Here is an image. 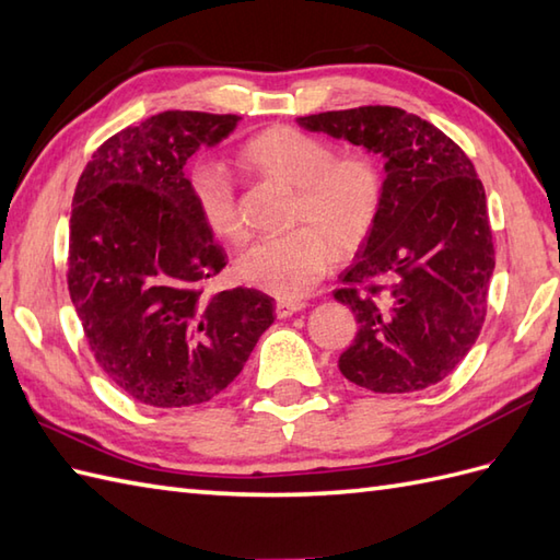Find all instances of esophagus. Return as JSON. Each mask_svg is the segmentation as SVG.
Masks as SVG:
<instances>
[{
	"label": "esophagus",
	"mask_w": 560,
	"mask_h": 560,
	"mask_svg": "<svg viewBox=\"0 0 560 560\" xmlns=\"http://www.w3.org/2000/svg\"><path fill=\"white\" fill-rule=\"evenodd\" d=\"M306 304L304 302H278L276 304V316L278 318H290L296 311H302Z\"/></svg>",
	"instance_id": "1"
}]
</instances>
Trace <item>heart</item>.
<instances>
[{"mask_svg":"<svg viewBox=\"0 0 560 560\" xmlns=\"http://www.w3.org/2000/svg\"><path fill=\"white\" fill-rule=\"evenodd\" d=\"M237 163L264 180L294 189L288 235L254 244L242 254L244 282L280 299L311 292L335 256L357 254L383 209V173L365 152L335 154L332 144L292 126H270L240 147ZM187 192L209 233L223 242L247 240L235 185L213 166L187 175Z\"/></svg>","mask_w":560,"mask_h":560,"instance_id":"obj_1","label":"heart"}]
</instances>
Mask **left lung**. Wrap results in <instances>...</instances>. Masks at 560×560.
Instances as JSON below:
<instances>
[{"label": "left lung", "mask_w": 560, "mask_h": 560, "mask_svg": "<svg viewBox=\"0 0 560 560\" xmlns=\"http://www.w3.org/2000/svg\"><path fill=\"white\" fill-rule=\"evenodd\" d=\"M296 120L385 156L375 230L335 290L359 323L339 371L380 394L442 383L482 330L494 272L487 197L472 161L440 128L397 106Z\"/></svg>", "instance_id": "1"}]
</instances>
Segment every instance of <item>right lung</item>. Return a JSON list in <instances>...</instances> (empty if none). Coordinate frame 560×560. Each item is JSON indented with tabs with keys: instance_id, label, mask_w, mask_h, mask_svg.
Instances as JSON below:
<instances>
[{
	"instance_id": "1",
	"label": "right lung",
	"mask_w": 560,
	"mask_h": 560,
	"mask_svg": "<svg viewBox=\"0 0 560 560\" xmlns=\"http://www.w3.org/2000/svg\"><path fill=\"white\" fill-rule=\"evenodd\" d=\"M240 116L163 112L116 132L80 175L68 228V292L94 361L130 399L197 406L221 394L272 323V299L203 294L225 252L187 192L185 163Z\"/></svg>"
}]
</instances>
